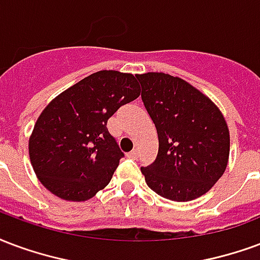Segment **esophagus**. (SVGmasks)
I'll use <instances>...</instances> for the list:
<instances>
[{"label": "esophagus", "instance_id": "obj_1", "mask_svg": "<svg viewBox=\"0 0 260 260\" xmlns=\"http://www.w3.org/2000/svg\"><path fill=\"white\" fill-rule=\"evenodd\" d=\"M138 155H139V151H138V150H136V149H134L129 153V157H131V158H134V159L138 158Z\"/></svg>", "mask_w": 260, "mask_h": 260}]
</instances>
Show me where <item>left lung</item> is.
<instances>
[{
    "instance_id": "left-lung-1",
    "label": "left lung",
    "mask_w": 260,
    "mask_h": 260,
    "mask_svg": "<svg viewBox=\"0 0 260 260\" xmlns=\"http://www.w3.org/2000/svg\"><path fill=\"white\" fill-rule=\"evenodd\" d=\"M142 101L158 135V154L142 167L150 189L172 201H190L216 183L228 167L230 136L216 106L182 78L138 74Z\"/></svg>"
}]
</instances>
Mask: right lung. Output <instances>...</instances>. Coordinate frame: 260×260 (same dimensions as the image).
Here are the masks:
<instances>
[{
  "label": "right lung",
  "instance_id": "right-lung-1",
  "mask_svg": "<svg viewBox=\"0 0 260 260\" xmlns=\"http://www.w3.org/2000/svg\"><path fill=\"white\" fill-rule=\"evenodd\" d=\"M139 95L132 74L102 70L55 98L38 117L28 142L41 183L69 201H85L106 187L124 157L107 120Z\"/></svg>",
  "mask_w": 260,
  "mask_h": 260
}]
</instances>
